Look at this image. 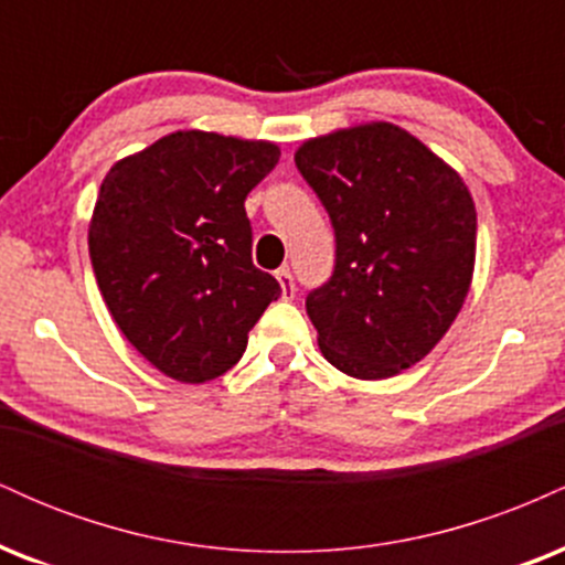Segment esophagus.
Returning a JSON list of instances; mask_svg holds the SVG:
<instances>
[{
  "label": "esophagus",
  "mask_w": 565,
  "mask_h": 565,
  "mask_svg": "<svg viewBox=\"0 0 565 565\" xmlns=\"http://www.w3.org/2000/svg\"><path fill=\"white\" fill-rule=\"evenodd\" d=\"M276 278H278V284H281L284 297L291 300V297H295V278H291V270L289 268H278Z\"/></svg>",
  "instance_id": "1"
}]
</instances>
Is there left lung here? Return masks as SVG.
Returning a JSON list of instances; mask_svg holds the SVG:
<instances>
[{"label":"left lung","instance_id":"obj_1","mask_svg":"<svg viewBox=\"0 0 565 565\" xmlns=\"http://www.w3.org/2000/svg\"><path fill=\"white\" fill-rule=\"evenodd\" d=\"M295 164L337 236L334 274L305 300L323 359L355 380L395 377L438 345L470 291L468 185L391 121L302 140Z\"/></svg>","mask_w":565,"mask_h":565}]
</instances>
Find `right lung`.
<instances>
[{
  "mask_svg": "<svg viewBox=\"0 0 565 565\" xmlns=\"http://www.w3.org/2000/svg\"><path fill=\"white\" fill-rule=\"evenodd\" d=\"M270 140L178 129L106 172L89 260L108 313L142 359L199 385L244 355L281 295L252 265L244 199L278 164Z\"/></svg>",
  "mask_w": 565,
  "mask_h": 565,
  "instance_id": "1",
  "label": "right lung"
}]
</instances>
